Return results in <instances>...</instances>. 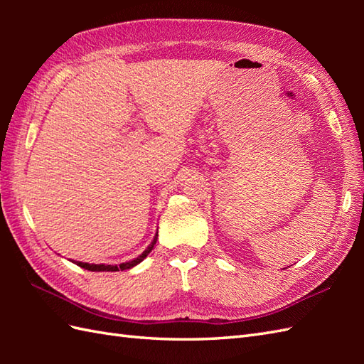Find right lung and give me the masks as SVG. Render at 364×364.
<instances>
[{
    "label": "right lung",
    "mask_w": 364,
    "mask_h": 364,
    "mask_svg": "<svg viewBox=\"0 0 364 364\" xmlns=\"http://www.w3.org/2000/svg\"><path fill=\"white\" fill-rule=\"evenodd\" d=\"M158 236V235H156ZM156 236H154V239H153V242L146 247V249L142 252V255H139V257L136 258V259H133V261H128V262H122V264H115V266H111V264H89V262H81V261H75L76 262V266H80V267H82V269H87V270H92V272H115V270H125V269H131L133 266H136L137 262H141L146 255H149L150 252H151V249H153V245L156 244Z\"/></svg>",
    "instance_id": "obj_1"
}]
</instances>
